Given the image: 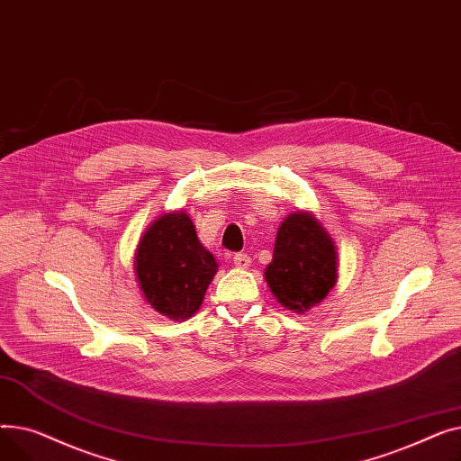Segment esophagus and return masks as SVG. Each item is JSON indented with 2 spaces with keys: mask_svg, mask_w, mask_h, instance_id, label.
<instances>
[{
  "mask_svg": "<svg viewBox=\"0 0 461 461\" xmlns=\"http://www.w3.org/2000/svg\"><path fill=\"white\" fill-rule=\"evenodd\" d=\"M233 263H235L237 269H249L252 259H250L249 254H235L233 256Z\"/></svg>",
  "mask_w": 461,
  "mask_h": 461,
  "instance_id": "obj_1",
  "label": "esophagus"
}]
</instances>
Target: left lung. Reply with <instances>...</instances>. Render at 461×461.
I'll return each mask as SVG.
<instances>
[{"instance_id":"left-lung-1","label":"left lung","mask_w":461,"mask_h":461,"mask_svg":"<svg viewBox=\"0 0 461 461\" xmlns=\"http://www.w3.org/2000/svg\"><path fill=\"white\" fill-rule=\"evenodd\" d=\"M263 278L273 297L295 313H306L329 295L338 278V252L330 233L312 211H295L284 218Z\"/></svg>"}]
</instances>
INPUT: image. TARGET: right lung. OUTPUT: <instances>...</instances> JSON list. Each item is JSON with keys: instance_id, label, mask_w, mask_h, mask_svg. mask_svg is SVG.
<instances>
[{"instance_id": "obj_1", "label": "right lung", "mask_w": 461, "mask_h": 461, "mask_svg": "<svg viewBox=\"0 0 461 461\" xmlns=\"http://www.w3.org/2000/svg\"><path fill=\"white\" fill-rule=\"evenodd\" d=\"M218 271L214 256L200 243L185 211L164 212L140 237L134 275L141 297L172 321L196 313Z\"/></svg>"}]
</instances>
